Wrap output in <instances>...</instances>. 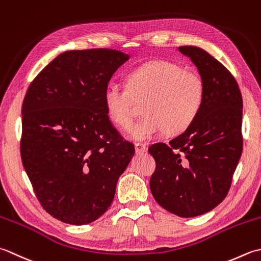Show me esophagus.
Segmentation results:
<instances>
[{
  "instance_id": "obj_1",
  "label": "esophagus",
  "mask_w": 261,
  "mask_h": 261,
  "mask_svg": "<svg viewBox=\"0 0 261 261\" xmlns=\"http://www.w3.org/2000/svg\"><path fill=\"white\" fill-rule=\"evenodd\" d=\"M146 150H147V147L144 143H135L136 154H143L144 152H146Z\"/></svg>"
}]
</instances>
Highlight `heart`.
Returning a JSON list of instances; mask_svg holds the SVG:
<instances>
[{"mask_svg":"<svg viewBox=\"0 0 261 261\" xmlns=\"http://www.w3.org/2000/svg\"><path fill=\"white\" fill-rule=\"evenodd\" d=\"M126 86L110 83L103 93L105 107L116 126L128 129L135 102L145 101L146 115L130 130L137 141L152 140L166 130L170 135L185 132L197 118L205 99L204 81L198 73L163 60L135 68L127 75Z\"/></svg>","mask_w":261,"mask_h":261,"instance_id":"1","label":"heart"}]
</instances>
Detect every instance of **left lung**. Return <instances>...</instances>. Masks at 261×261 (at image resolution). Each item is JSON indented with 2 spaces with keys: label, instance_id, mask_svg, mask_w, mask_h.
Wrapping results in <instances>:
<instances>
[{
  "label": "left lung",
  "instance_id": "left-lung-1",
  "mask_svg": "<svg viewBox=\"0 0 261 261\" xmlns=\"http://www.w3.org/2000/svg\"><path fill=\"white\" fill-rule=\"evenodd\" d=\"M197 67L205 86L200 113L189 128L148 148L156 169L154 199L180 217H195L222 203L242 153V95L227 68L204 49L178 47Z\"/></svg>",
  "mask_w": 261,
  "mask_h": 261
}]
</instances>
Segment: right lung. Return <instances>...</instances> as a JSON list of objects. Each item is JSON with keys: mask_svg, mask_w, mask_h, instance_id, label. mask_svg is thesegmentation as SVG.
I'll return each mask as SVG.
<instances>
[{"mask_svg": "<svg viewBox=\"0 0 261 261\" xmlns=\"http://www.w3.org/2000/svg\"><path fill=\"white\" fill-rule=\"evenodd\" d=\"M129 55L67 50L31 82L22 105L21 159L48 214L89 224L113 203L135 148L111 125L103 93Z\"/></svg>", "mask_w": 261, "mask_h": 261, "instance_id": "add662e5", "label": "right lung"}]
</instances>
